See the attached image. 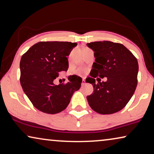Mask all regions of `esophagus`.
Returning <instances> with one entry per match:
<instances>
[{"mask_svg":"<svg viewBox=\"0 0 154 154\" xmlns=\"http://www.w3.org/2000/svg\"><path fill=\"white\" fill-rule=\"evenodd\" d=\"M86 84V81H85V79H82V86H84Z\"/></svg>","mask_w":154,"mask_h":154,"instance_id":"1","label":"esophagus"}]
</instances>
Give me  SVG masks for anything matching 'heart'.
<instances>
[{"instance_id": "obj_1", "label": "heart", "mask_w": 154, "mask_h": 154, "mask_svg": "<svg viewBox=\"0 0 154 154\" xmlns=\"http://www.w3.org/2000/svg\"><path fill=\"white\" fill-rule=\"evenodd\" d=\"M74 72L77 74H84L86 72V70L82 69V68H77V69L74 70Z\"/></svg>"}]
</instances>
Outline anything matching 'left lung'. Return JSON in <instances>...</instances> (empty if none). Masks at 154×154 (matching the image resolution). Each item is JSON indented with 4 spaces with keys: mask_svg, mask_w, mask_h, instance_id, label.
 Instances as JSON below:
<instances>
[{
    "mask_svg": "<svg viewBox=\"0 0 154 154\" xmlns=\"http://www.w3.org/2000/svg\"><path fill=\"white\" fill-rule=\"evenodd\" d=\"M94 51L95 61L91 71V77L86 82L93 86V93L87 96L88 104L100 114H113L127 105L137 84L138 63L131 52L121 43L95 41L87 43ZM106 77V82L100 78ZM95 78H97V84Z\"/></svg>",
    "mask_w": 154,
    "mask_h": 154,
    "instance_id": "8db88e82",
    "label": "left lung"
}]
</instances>
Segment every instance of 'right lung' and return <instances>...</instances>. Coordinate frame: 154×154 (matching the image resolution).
Instances as JSON below:
<instances>
[{"mask_svg": "<svg viewBox=\"0 0 154 154\" xmlns=\"http://www.w3.org/2000/svg\"><path fill=\"white\" fill-rule=\"evenodd\" d=\"M77 44L63 41H41L32 45L20 61V82L24 93L38 110L48 114L63 111L82 79L72 75L66 84H54L59 72L67 71L66 57Z\"/></svg>", "mask_w": 154, "mask_h": 154, "instance_id": "1", "label": "right lung"}]
</instances>
